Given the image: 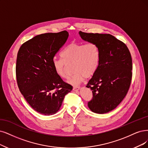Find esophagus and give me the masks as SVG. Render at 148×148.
Masks as SVG:
<instances>
[{
  "instance_id": "34e87169",
  "label": "esophagus",
  "mask_w": 148,
  "mask_h": 148,
  "mask_svg": "<svg viewBox=\"0 0 148 148\" xmlns=\"http://www.w3.org/2000/svg\"><path fill=\"white\" fill-rule=\"evenodd\" d=\"M73 91H78L80 90V87H74L73 88Z\"/></svg>"
}]
</instances>
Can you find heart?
I'll use <instances>...</instances> for the list:
<instances>
[{"label":"heart","instance_id":"heart-1","mask_svg":"<svg viewBox=\"0 0 148 148\" xmlns=\"http://www.w3.org/2000/svg\"><path fill=\"white\" fill-rule=\"evenodd\" d=\"M61 56L62 59L54 58L52 66L54 71L60 77H67V65L72 64L73 75L68 83L77 85L86 78L93 75L99 67L101 58L100 49L96 44L72 42L64 49Z\"/></svg>","mask_w":148,"mask_h":148}]
</instances>
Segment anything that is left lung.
<instances>
[{"label":"left lung","instance_id":"obj_1","mask_svg":"<svg viewBox=\"0 0 148 148\" xmlns=\"http://www.w3.org/2000/svg\"><path fill=\"white\" fill-rule=\"evenodd\" d=\"M79 34L84 41L96 44L101 52L99 67L86 86L92 92L88 106L94 113H108L121 102L129 90L132 75L130 53L124 42L112 35Z\"/></svg>","mask_w":148,"mask_h":148}]
</instances>
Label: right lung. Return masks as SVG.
I'll use <instances>...</instances> for the list:
<instances>
[{
  "label": "right lung",
  "instance_id": "add662e5",
  "mask_svg": "<svg viewBox=\"0 0 148 148\" xmlns=\"http://www.w3.org/2000/svg\"><path fill=\"white\" fill-rule=\"evenodd\" d=\"M66 31L35 36L19 49L16 60L18 85L26 101L45 115L56 113L73 86L54 71L53 57L66 42Z\"/></svg>",
  "mask_w": 148,
  "mask_h": 148
}]
</instances>
